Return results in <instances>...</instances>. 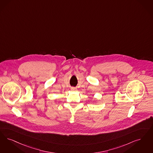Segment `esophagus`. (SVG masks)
Returning a JSON list of instances; mask_svg holds the SVG:
<instances>
[{"instance_id":"obj_1","label":"esophagus","mask_w":153,"mask_h":153,"mask_svg":"<svg viewBox=\"0 0 153 153\" xmlns=\"http://www.w3.org/2000/svg\"><path fill=\"white\" fill-rule=\"evenodd\" d=\"M71 89H72V91H74V90H76L77 88H74V87H72V88H71Z\"/></svg>"}]
</instances>
